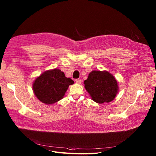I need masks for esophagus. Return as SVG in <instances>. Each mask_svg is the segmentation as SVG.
Returning <instances> with one entry per match:
<instances>
[{
  "label": "esophagus",
  "mask_w": 156,
  "mask_h": 156,
  "mask_svg": "<svg viewBox=\"0 0 156 156\" xmlns=\"http://www.w3.org/2000/svg\"><path fill=\"white\" fill-rule=\"evenodd\" d=\"M75 81H76V83H78V84H81V80H80V79H76L75 80Z\"/></svg>",
  "instance_id": "obj_1"
}]
</instances>
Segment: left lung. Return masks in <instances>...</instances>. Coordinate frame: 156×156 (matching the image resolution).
Masks as SVG:
<instances>
[{"mask_svg": "<svg viewBox=\"0 0 156 156\" xmlns=\"http://www.w3.org/2000/svg\"><path fill=\"white\" fill-rule=\"evenodd\" d=\"M84 85L92 101L98 104L112 101L119 92L116 79L107 71H92Z\"/></svg>", "mask_w": 156, "mask_h": 156, "instance_id": "obj_1", "label": "left lung"}]
</instances>
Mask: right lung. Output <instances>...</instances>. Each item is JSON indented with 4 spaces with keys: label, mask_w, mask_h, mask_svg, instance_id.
<instances>
[{
    "label": "right lung",
    "mask_w": 156,
    "mask_h": 156,
    "mask_svg": "<svg viewBox=\"0 0 156 156\" xmlns=\"http://www.w3.org/2000/svg\"><path fill=\"white\" fill-rule=\"evenodd\" d=\"M73 83L64 72L55 68L44 71L35 80L33 91L40 102L51 105L61 100L69 86Z\"/></svg>",
    "instance_id": "add662e5"
}]
</instances>
